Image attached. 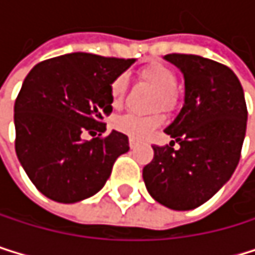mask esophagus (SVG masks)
Instances as JSON below:
<instances>
[{
  "instance_id": "34e87169",
  "label": "esophagus",
  "mask_w": 255,
  "mask_h": 255,
  "mask_svg": "<svg viewBox=\"0 0 255 255\" xmlns=\"http://www.w3.org/2000/svg\"><path fill=\"white\" fill-rule=\"evenodd\" d=\"M128 143H130V148H134V146H136V143H137V142H136V140H134L133 137H130V139H128Z\"/></svg>"
}]
</instances>
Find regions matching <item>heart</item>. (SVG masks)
Returning a JSON list of instances; mask_svg holds the SVG:
<instances>
[{"label":"heart","instance_id":"heart-1","mask_svg":"<svg viewBox=\"0 0 255 255\" xmlns=\"http://www.w3.org/2000/svg\"><path fill=\"white\" fill-rule=\"evenodd\" d=\"M137 78L148 85H151L156 90L154 104L153 107L157 109L160 107L162 110L170 112L177 104V75L170 65L163 62H150L142 65L137 70ZM127 92V78L124 75H119L113 79L110 85V96L112 104L116 107L122 102ZM163 118L160 115H150V116H140L134 113H127L124 116H119L115 119L116 130L121 133L130 136L133 139H145L148 137L157 127L162 124Z\"/></svg>","mask_w":255,"mask_h":255}]
</instances>
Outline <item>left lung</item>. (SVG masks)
<instances>
[{"instance_id":"left-lung-1","label":"left lung","mask_w":255,"mask_h":255,"mask_svg":"<svg viewBox=\"0 0 255 255\" xmlns=\"http://www.w3.org/2000/svg\"><path fill=\"white\" fill-rule=\"evenodd\" d=\"M183 73L185 104L165 133L170 145H153L143 166L150 196L163 207L188 211L210 200L233 176L247 133L248 110L230 67L197 55L165 56ZM179 143L177 149L174 143Z\"/></svg>"}]
</instances>
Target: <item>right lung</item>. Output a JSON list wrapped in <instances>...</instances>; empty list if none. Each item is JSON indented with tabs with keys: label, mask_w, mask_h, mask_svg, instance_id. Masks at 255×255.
<instances>
[{
	"label": "right lung",
	"mask_w": 255,
	"mask_h": 255,
	"mask_svg": "<svg viewBox=\"0 0 255 255\" xmlns=\"http://www.w3.org/2000/svg\"><path fill=\"white\" fill-rule=\"evenodd\" d=\"M134 59L70 53L36 64L15 101V150L48 199L75 203L96 194L130 150L119 131L102 136L113 112L110 85ZM89 132L95 137L85 141Z\"/></svg>",
	"instance_id": "add662e5"
}]
</instances>
